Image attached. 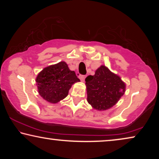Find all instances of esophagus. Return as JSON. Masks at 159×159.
Returning a JSON list of instances; mask_svg holds the SVG:
<instances>
[{
    "mask_svg": "<svg viewBox=\"0 0 159 159\" xmlns=\"http://www.w3.org/2000/svg\"><path fill=\"white\" fill-rule=\"evenodd\" d=\"M79 78H80V80H81L82 82H84V79H85V76L80 75H79Z\"/></svg>",
    "mask_w": 159,
    "mask_h": 159,
    "instance_id": "34e87169",
    "label": "esophagus"
}]
</instances>
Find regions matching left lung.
Wrapping results in <instances>:
<instances>
[{
	"instance_id": "1",
	"label": "left lung",
	"mask_w": 159,
	"mask_h": 159,
	"mask_svg": "<svg viewBox=\"0 0 159 159\" xmlns=\"http://www.w3.org/2000/svg\"><path fill=\"white\" fill-rule=\"evenodd\" d=\"M88 102L98 111L108 110L116 105L125 94L126 84L108 67L101 65L95 75L85 79Z\"/></svg>"
}]
</instances>
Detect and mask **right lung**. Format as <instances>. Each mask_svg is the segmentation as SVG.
Here are the masks:
<instances>
[{
  "mask_svg": "<svg viewBox=\"0 0 159 159\" xmlns=\"http://www.w3.org/2000/svg\"><path fill=\"white\" fill-rule=\"evenodd\" d=\"M38 93L45 101L57 103L68 95L72 84L80 82L65 61L45 67L37 76Z\"/></svg>",
  "mask_w": 159,
  "mask_h": 159,
  "instance_id": "obj_1",
  "label": "right lung"
}]
</instances>
